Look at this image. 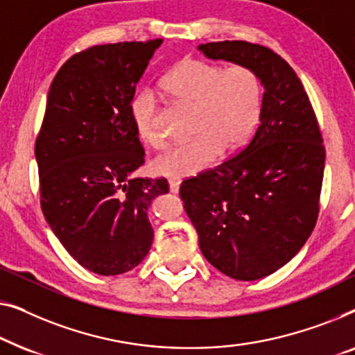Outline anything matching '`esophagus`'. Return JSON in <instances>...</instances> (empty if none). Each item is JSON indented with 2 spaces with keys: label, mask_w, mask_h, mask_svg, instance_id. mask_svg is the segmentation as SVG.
Returning <instances> with one entry per match:
<instances>
[{
  "label": "esophagus",
  "mask_w": 355,
  "mask_h": 355,
  "mask_svg": "<svg viewBox=\"0 0 355 355\" xmlns=\"http://www.w3.org/2000/svg\"><path fill=\"white\" fill-rule=\"evenodd\" d=\"M168 188H171L172 193H178V188H180V182L175 178H171L168 180Z\"/></svg>",
  "instance_id": "esophagus-1"
}]
</instances>
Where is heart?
<instances>
[{"label": "heart", "instance_id": "heart-1", "mask_svg": "<svg viewBox=\"0 0 355 355\" xmlns=\"http://www.w3.org/2000/svg\"><path fill=\"white\" fill-rule=\"evenodd\" d=\"M168 96L193 107L194 139L168 149L153 162L154 172L184 178L211 167L220 153H234L251 138L262 107V82L254 69L234 64L223 69L201 59H183L162 80ZM156 99L144 92L133 98L130 117L135 133L151 148L164 139L154 128Z\"/></svg>", "mask_w": 355, "mask_h": 355}]
</instances>
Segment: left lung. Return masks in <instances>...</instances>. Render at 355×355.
Segmentation results:
<instances>
[{"label":"left lung","mask_w":355,"mask_h":355,"mask_svg":"<svg viewBox=\"0 0 355 355\" xmlns=\"http://www.w3.org/2000/svg\"><path fill=\"white\" fill-rule=\"evenodd\" d=\"M198 48L254 69L266 88L261 122L246 146L180 184L202 256L227 277L252 282L282 268L311 236L325 146L306 89L282 56L238 40Z\"/></svg>","instance_id":"8db88e82"}]
</instances>
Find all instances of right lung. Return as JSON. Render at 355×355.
Listing matches in <instances>:
<instances>
[{"instance_id": "add662e5", "label": "right lung", "mask_w": 355, "mask_h": 355, "mask_svg": "<svg viewBox=\"0 0 355 355\" xmlns=\"http://www.w3.org/2000/svg\"><path fill=\"white\" fill-rule=\"evenodd\" d=\"M162 40L96 44L67 59L49 87L35 141L40 204L66 251L87 270L121 275L153 243L148 207L166 178H135L144 149L130 104Z\"/></svg>"}]
</instances>
